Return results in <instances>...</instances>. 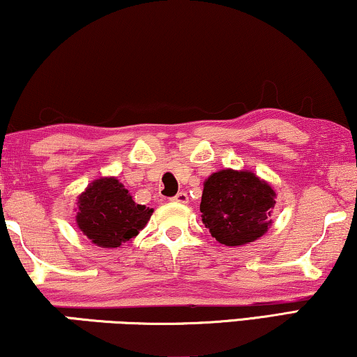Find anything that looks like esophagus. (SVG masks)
Returning <instances> with one entry per match:
<instances>
[{
    "instance_id": "34e87169",
    "label": "esophagus",
    "mask_w": 357,
    "mask_h": 357,
    "mask_svg": "<svg viewBox=\"0 0 357 357\" xmlns=\"http://www.w3.org/2000/svg\"><path fill=\"white\" fill-rule=\"evenodd\" d=\"M173 200H174V202H178V204H188L189 197H188V194H185V192H178L173 197Z\"/></svg>"
}]
</instances>
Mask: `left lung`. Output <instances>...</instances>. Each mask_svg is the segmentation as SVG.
Returning <instances> with one entry per match:
<instances>
[{
  "label": "left lung",
  "instance_id": "1",
  "mask_svg": "<svg viewBox=\"0 0 357 357\" xmlns=\"http://www.w3.org/2000/svg\"><path fill=\"white\" fill-rule=\"evenodd\" d=\"M275 197L272 185L250 169H220L204 183L202 222L228 248L254 243L272 227Z\"/></svg>",
  "mask_w": 357,
  "mask_h": 357
}]
</instances>
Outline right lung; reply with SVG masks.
Listing matches in <instances>:
<instances>
[{
  "mask_svg": "<svg viewBox=\"0 0 357 357\" xmlns=\"http://www.w3.org/2000/svg\"><path fill=\"white\" fill-rule=\"evenodd\" d=\"M153 208L135 204L114 176L93 179L77 197V228L103 249L119 248L145 228Z\"/></svg>",
  "mask_w": 357,
  "mask_h": 357,
  "instance_id": "1",
  "label": "right lung"
}]
</instances>
